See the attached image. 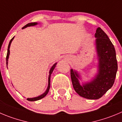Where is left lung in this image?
Returning <instances> with one entry per match:
<instances>
[{
    "mask_svg": "<svg viewBox=\"0 0 122 122\" xmlns=\"http://www.w3.org/2000/svg\"><path fill=\"white\" fill-rule=\"evenodd\" d=\"M97 55V73L90 81L80 84L81 75L76 70H70L71 82L75 92L81 97L98 99L112 87L117 71V62L114 45L108 35L101 28L94 35Z\"/></svg>",
    "mask_w": 122,
    "mask_h": 122,
    "instance_id": "8db88e82",
    "label": "left lung"
}]
</instances>
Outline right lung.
I'll return each mask as SVG.
<instances>
[{
  "label": "right lung",
  "mask_w": 122,
  "mask_h": 122,
  "mask_svg": "<svg viewBox=\"0 0 122 122\" xmlns=\"http://www.w3.org/2000/svg\"><path fill=\"white\" fill-rule=\"evenodd\" d=\"M38 25V23L37 22H34V23H28L26 25H25V26L23 27L22 29H25V28H27V27H29V26H35V25ZM14 38V37H13V38H12V39L10 40V43H9V45H8V52H7V55H6V66H7V68H8V58H9V56H10V46H11V42H12V41L13 40ZM56 64H57V62H56V63H55L52 66V67L51 68V69H50V71H49V78H48V86H47V89H46V92H44V93H43L42 94H41V95L38 96H37V97H32V98H28L27 99V100L29 101H38V100L41 99L43 98V97H44L46 96L47 95V94L48 93L49 91V89H50V87H51V74L52 73V72H53V70H54V69L56 67Z\"/></svg>",
  "instance_id": "right-lung-1"
}]
</instances>
